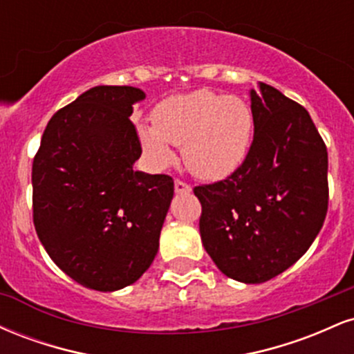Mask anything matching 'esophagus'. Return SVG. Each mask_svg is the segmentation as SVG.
<instances>
[{
    "label": "esophagus",
    "instance_id": "esophagus-1",
    "mask_svg": "<svg viewBox=\"0 0 354 354\" xmlns=\"http://www.w3.org/2000/svg\"><path fill=\"white\" fill-rule=\"evenodd\" d=\"M174 191H176L178 194H189L191 193V186L188 185V183L176 180V181H174Z\"/></svg>",
    "mask_w": 354,
    "mask_h": 354
}]
</instances>
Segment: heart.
<instances>
[{
  "mask_svg": "<svg viewBox=\"0 0 354 354\" xmlns=\"http://www.w3.org/2000/svg\"><path fill=\"white\" fill-rule=\"evenodd\" d=\"M154 124H140V140L156 166L173 160L169 143L181 146L194 176L219 180L245 161L253 133L251 109L243 100L211 89L173 96L154 109Z\"/></svg>",
  "mask_w": 354,
  "mask_h": 354,
  "instance_id": "heart-1",
  "label": "heart"
}]
</instances>
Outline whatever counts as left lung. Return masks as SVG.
I'll return each mask as SVG.
<instances>
[{
	"mask_svg": "<svg viewBox=\"0 0 354 354\" xmlns=\"http://www.w3.org/2000/svg\"><path fill=\"white\" fill-rule=\"evenodd\" d=\"M254 136L226 180L194 186L200 234L221 273L256 284L295 265L328 211V151L310 113L266 83L251 89Z\"/></svg>",
	"mask_w": 354,
	"mask_h": 354,
	"instance_id": "obj_1",
	"label": "left lung"
}]
</instances>
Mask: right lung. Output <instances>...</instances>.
I'll use <instances>...</instances> for the list:
<instances>
[{
  "instance_id": "right-lung-1",
  "label": "right lung",
  "mask_w": 354,
  "mask_h": 354,
  "mask_svg": "<svg viewBox=\"0 0 354 354\" xmlns=\"http://www.w3.org/2000/svg\"><path fill=\"white\" fill-rule=\"evenodd\" d=\"M145 93L95 86L56 111L33 160L39 241L76 283L116 291L141 278L160 248L174 183L135 171L141 143L129 116Z\"/></svg>"
}]
</instances>
